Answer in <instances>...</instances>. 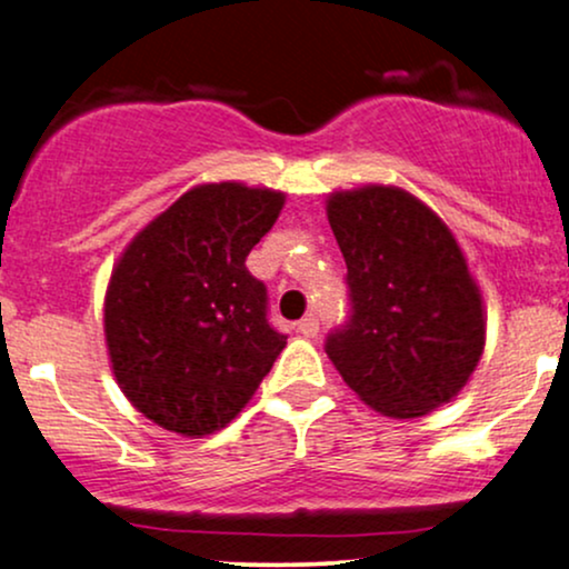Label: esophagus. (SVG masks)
I'll return each instance as SVG.
<instances>
[{"label": "esophagus", "instance_id": "obj_1", "mask_svg": "<svg viewBox=\"0 0 569 569\" xmlns=\"http://www.w3.org/2000/svg\"><path fill=\"white\" fill-rule=\"evenodd\" d=\"M318 329H321V323H318L316 316H305L302 321L297 323V331H299V335H305V337H316Z\"/></svg>", "mask_w": 569, "mask_h": 569}]
</instances>
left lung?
Returning a JSON list of instances; mask_svg holds the SVG:
<instances>
[{
	"instance_id": "left-lung-1",
	"label": "left lung",
	"mask_w": 569,
	"mask_h": 569,
	"mask_svg": "<svg viewBox=\"0 0 569 569\" xmlns=\"http://www.w3.org/2000/svg\"><path fill=\"white\" fill-rule=\"evenodd\" d=\"M326 213L350 297L323 345L331 363L385 417L428 415L460 393L485 350V307L460 246L398 187L335 192Z\"/></svg>"
}]
</instances>
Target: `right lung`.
Returning a JSON list of instances; mask_svg holds the SVG:
<instances>
[{"mask_svg": "<svg viewBox=\"0 0 569 569\" xmlns=\"http://www.w3.org/2000/svg\"><path fill=\"white\" fill-rule=\"evenodd\" d=\"M283 194L202 184L149 221L117 262L103 329L128 401L181 436L224 428L257 393L286 335L246 267Z\"/></svg>", "mask_w": 569, "mask_h": 569, "instance_id": "right-lung-1", "label": "right lung"}]
</instances>
